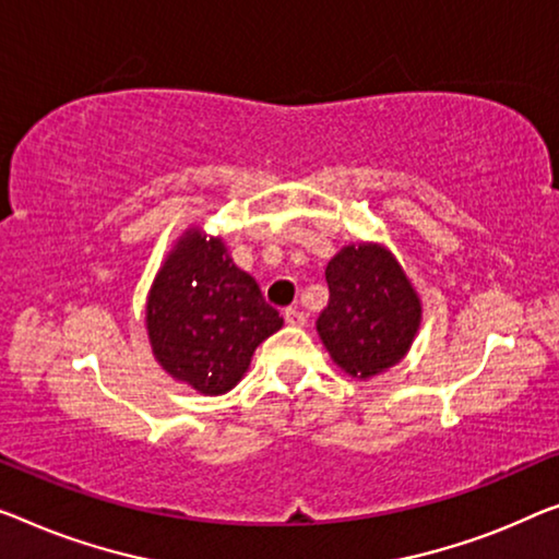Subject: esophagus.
<instances>
[{"instance_id": "1", "label": "esophagus", "mask_w": 559, "mask_h": 559, "mask_svg": "<svg viewBox=\"0 0 559 559\" xmlns=\"http://www.w3.org/2000/svg\"><path fill=\"white\" fill-rule=\"evenodd\" d=\"M283 319H286L288 326H306V313L298 311V308H286Z\"/></svg>"}]
</instances>
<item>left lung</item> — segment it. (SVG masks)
Listing matches in <instances>:
<instances>
[{
	"label": "left lung",
	"instance_id": "1",
	"mask_svg": "<svg viewBox=\"0 0 559 559\" xmlns=\"http://www.w3.org/2000/svg\"><path fill=\"white\" fill-rule=\"evenodd\" d=\"M329 306L316 331L331 361L354 379H373L409 354L421 298L384 243H348L326 265Z\"/></svg>",
	"mask_w": 559,
	"mask_h": 559
}]
</instances>
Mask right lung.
I'll use <instances>...</instances> for the list:
<instances>
[{"label":"right lung","instance_id":"obj_1","mask_svg":"<svg viewBox=\"0 0 559 559\" xmlns=\"http://www.w3.org/2000/svg\"><path fill=\"white\" fill-rule=\"evenodd\" d=\"M283 326L226 240L190 226L157 269L145 301L155 361L180 384L221 396L246 377L253 352Z\"/></svg>","mask_w":559,"mask_h":559}]
</instances>
